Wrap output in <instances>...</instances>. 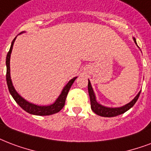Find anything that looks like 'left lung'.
I'll use <instances>...</instances> for the list:
<instances>
[{"mask_svg":"<svg viewBox=\"0 0 151 151\" xmlns=\"http://www.w3.org/2000/svg\"><path fill=\"white\" fill-rule=\"evenodd\" d=\"M134 42L136 43L135 39H134ZM88 94H89V97H90V103H91V109L98 116L104 117H113L121 115V114L126 112L127 110H129L132 107L134 106V104L136 103L137 100L139 99V96L140 95V91L139 93H138L135 97L132 100L130 103H128L126 105H124L120 108H107V107H104L101 105L100 104H98L96 101V97H95V94L93 93V88L91 86L90 81H88Z\"/></svg>","mask_w":151,"mask_h":151,"instance_id":"obj_1","label":"left lung"}]
</instances>
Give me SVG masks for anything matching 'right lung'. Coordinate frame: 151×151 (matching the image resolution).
<instances>
[{"instance_id":"add662e5","label":"right lung","mask_w":151,"mask_h":151,"mask_svg":"<svg viewBox=\"0 0 151 151\" xmlns=\"http://www.w3.org/2000/svg\"><path fill=\"white\" fill-rule=\"evenodd\" d=\"M17 38V37H16ZM15 38L14 40H12L11 44V47L9 49V51L7 54L6 57V66H7V71H6V81L7 85H8V88H9V93H11L15 101L17 102L19 106L21 107L22 109H24V111L32 115H37V116H49V115H52V114L57 113L60 111L61 109H63L64 105H65V98L67 96L68 92L70 90L71 86L73 85V81H75L77 78H73V79H71L67 85L64 87L62 93L60 94V96H58V98L56 100L55 103L49 105V106H38L35 104H33L32 103L27 102V101H25L24 99L22 98L21 96H19V94L17 93V91L15 90L14 87L12 86V83L11 78H10V56H11V52L12 50V46L14 43V41L16 40Z\"/></svg>"}]
</instances>
